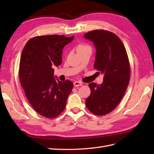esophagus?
Here are the masks:
<instances>
[{
	"instance_id": "34e87169",
	"label": "esophagus",
	"mask_w": 154,
	"mask_h": 154,
	"mask_svg": "<svg viewBox=\"0 0 154 154\" xmlns=\"http://www.w3.org/2000/svg\"><path fill=\"white\" fill-rule=\"evenodd\" d=\"M83 85L82 83H81L80 81H75L73 83V85L75 87H78V86H81Z\"/></svg>"
}]
</instances>
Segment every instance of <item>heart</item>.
Listing matches in <instances>:
<instances>
[{
  "instance_id": "heart-1",
  "label": "heart",
  "mask_w": 154,
  "mask_h": 154,
  "mask_svg": "<svg viewBox=\"0 0 154 154\" xmlns=\"http://www.w3.org/2000/svg\"><path fill=\"white\" fill-rule=\"evenodd\" d=\"M84 46H85V45H80L79 48H80V47H84Z\"/></svg>"
}]
</instances>
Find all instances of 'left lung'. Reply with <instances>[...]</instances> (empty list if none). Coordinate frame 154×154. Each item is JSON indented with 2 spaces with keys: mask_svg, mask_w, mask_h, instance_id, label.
Wrapping results in <instances>:
<instances>
[{
  "mask_svg": "<svg viewBox=\"0 0 154 154\" xmlns=\"http://www.w3.org/2000/svg\"><path fill=\"white\" fill-rule=\"evenodd\" d=\"M96 49L94 68L104 75L100 85H89L91 93L85 104L91 112L103 116L110 113L122 100L128 85L130 69L125 47L112 32L99 30L85 34Z\"/></svg>",
  "mask_w": 154,
  "mask_h": 154,
  "instance_id": "obj_1",
  "label": "left lung"
}]
</instances>
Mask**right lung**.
<instances>
[{"label":"right lung","instance_id":"1","mask_svg":"<svg viewBox=\"0 0 154 154\" xmlns=\"http://www.w3.org/2000/svg\"><path fill=\"white\" fill-rule=\"evenodd\" d=\"M73 38V35L35 36L27 42L22 52L19 67L21 85L34 109L49 119L63 112L73 89L71 81L62 82L54 77L53 68L61 65L63 49Z\"/></svg>","mask_w":154,"mask_h":154}]
</instances>
